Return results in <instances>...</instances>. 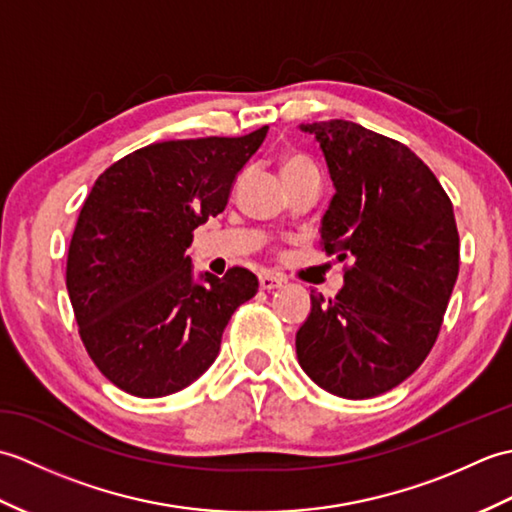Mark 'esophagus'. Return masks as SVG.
I'll use <instances>...</instances> for the list:
<instances>
[{"label": "esophagus", "mask_w": 512, "mask_h": 512, "mask_svg": "<svg viewBox=\"0 0 512 512\" xmlns=\"http://www.w3.org/2000/svg\"><path fill=\"white\" fill-rule=\"evenodd\" d=\"M286 279L279 277V275H273V273H262L259 275V286H262V290H275L279 286H284Z\"/></svg>", "instance_id": "1"}]
</instances>
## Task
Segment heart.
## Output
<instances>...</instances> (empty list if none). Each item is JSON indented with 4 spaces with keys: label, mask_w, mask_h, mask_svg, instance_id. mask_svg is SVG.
I'll list each match as a JSON object with an SVG mask.
<instances>
[{
    "label": "heart",
    "mask_w": 512,
    "mask_h": 512,
    "mask_svg": "<svg viewBox=\"0 0 512 512\" xmlns=\"http://www.w3.org/2000/svg\"><path fill=\"white\" fill-rule=\"evenodd\" d=\"M301 169H314L306 158L301 156H288L281 162V173H292V171H301Z\"/></svg>",
    "instance_id": "heart-1"
}]
</instances>
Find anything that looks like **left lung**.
<instances>
[{
  "label": "left lung",
  "instance_id": "8db88e82",
  "mask_svg": "<svg viewBox=\"0 0 512 512\" xmlns=\"http://www.w3.org/2000/svg\"><path fill=\"white\" fill-rule=\"evenodd\" d=\"M301 132L317 138L336 189L321 246L354 264L339 295H310L299 365L334 396L374 398L416 372L438 339L460 270L453 204L394 138L341 118Z\"/></svg>",
  "mask_w": 512,
  "mask_h": 512
}]
</instances>
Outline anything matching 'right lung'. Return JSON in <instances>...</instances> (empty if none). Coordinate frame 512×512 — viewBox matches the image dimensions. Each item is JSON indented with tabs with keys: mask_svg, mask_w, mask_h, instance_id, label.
<instances>
[{
	"mask_svg": "<svg viewBox=\"0 0 512 512\" xmlns=\"http://www.w3.org/2000/svg\"><path fill=\"white\" fill-rule=\"evenodd\" d=\"M266 132L136 149L85 198L65 286L85 350L127 394L160 398L191 385L215 361L231 314L255 297L257 277L239 266L195 281L187 248L195 228L224 211Z\"/></svg>",
	"mask_w": 512,
	"mask_h": 512,
	"instance_id": "right-lung-1",
	"label": "right lung"
}]
</instances>
